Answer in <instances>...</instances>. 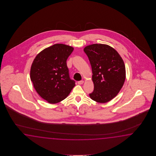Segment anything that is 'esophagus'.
<instances>
[{
	"mask_svg": "<svg viewBox=\"0 0 156 156\" xmlns=\"http://www.w3.org/2000/svg\"><path fill=\"white\" fill-rule=\"evenodd\" d=\"M83 83H84V81H83V80H81V81H78V84H79V85H81V84H83Z\"/></svg>",
	"mask_w": 156,
	"mask_h": 156,
	"instance_id": "obj_1",
	"label": "esophagus"
}]
</instances>
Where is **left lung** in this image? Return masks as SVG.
<instances>
[{
  "instance_id": "left-lung-1",
  "label": "left lung",
  "mask_w": 156,
  "mask_h": 156,
  "mask_svg": "<svg viewBox=\"0 0 156 156\" xmlns=\"http://www.w3.org/2000/svg\"><path fill=\"white\" fill-rule=\"evenodd\" d=\"M92 69L94 89L89 96L99 103L113 99L122 88L126 80V67L122 58L113 47L93 44L83 49Z\"/></svg>"
}]
</instances>
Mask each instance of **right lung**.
Returning a JSON list of instances; mask_svg holds the SVG:
<instances>
[{
	"label": "right lung",
	"instance_id": "add662e5",
	"mask_svg": "<svg viewBox=\"0 0 156 156\" xmlns=\"http://www.w3.org/2000/svg\"><path fill=\"white\" fill-rule=\"evenodd\" d=\"M73 47L55 44L38 53L34 59L30 77L37 93L50 104L62 101L75 86L69 76L66 61Z\"/></svg>",
	"mask_w": 156,
	"mask_h": 156
}]
</instances>
